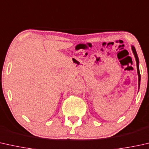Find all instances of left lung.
Masks as SVG:
<instances>
[{
  "label": "left lung",
  "instance_id": "left-lung-1",
  "mask_svg": "<svg viewBox=\"0 0 149 149\" xmlns=\"http://www.w3.org/2000/svg\"><path fill=\"white\" fill-rule=\"evenodd\" d=\"M131 48H132V52L134 54V56L135 59H136V62L137 72H138V76H139V90L140 84H141V74H140V71H139V57H138L136 51V49L134 48V46H131Z\"/></svg>",
  "mask_w": 149,
  "mask_h": 149
}]
</instances>
